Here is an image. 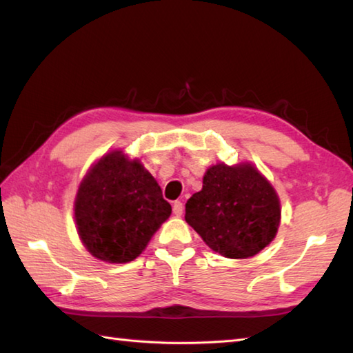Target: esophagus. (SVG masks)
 I'll return each instance as SVG.
<instances>
[{"label":"esophagus","mask_w":353,"mask_h":353,"mask_svg":"<svg viewBox=\"0 0 353 353\" xmlns=\"http://www.w3.org/2000/svg\"><path fill=\"white\" fill-rule=\"evenodd\" d=\"M172 212H174V215H177V216H181V215H182V212H183V205H182V201L176 200L174 203H172Z\"/></svg>","instance_id":"1"}]
</instances>
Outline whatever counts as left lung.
<instances>
[{"label":"left lung","instance_id":"left-lung-1","mask_svg":"<svg viewBox=\"0 0 353 353\" xmlns=\"http://www.w3.org/2000/svg\"><path fill=\"white\" fill-rule=\"evenodd\" d=\"M185 220L216 253L230 259L254 256L276 236L279 197L249 162L208 168L203 188L185 205Z\"/></svg>","mask_w":353,"mask_h":353}]
</instances>
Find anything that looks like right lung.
Masks as SVG:
<instances>
[{
    "label": "right lung",
    "mask_w": 353,
    "mask_h": 353,
    "mask_svg": "<svg viewBox=\"0 0 353 353\" xmlns=\"http://www.w3.org/2000/svg\"><path fill=\"white\" fill-rule=\"evenodd\" d=\"M74 215L81 243L92 256L124 264L145 249L171 215V205L139 159L130 161L114 150L81 181Z\"/></svg>",
    "instance_id": "obj_1"
}]
</instances>
